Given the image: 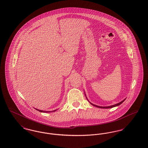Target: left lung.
I'll return each instance as SVG.
<instances>
[{
    "label": "left lung",
    "instance_id": "1",
    "mask_svg": "<svg viewBox=\"0 0 148 148\" xmlns=\"http://www.w3.org/2000/svg\"><path fill=\"white\" fill-rule=\"evenodd\" d=\"M125 100V99H124V100L121 101V102H120V103H118V104H115V105H113V106H95V105H94V104H92L91 103H90L92 105V106H96V107H98V108H99L107 109V108H113V107H115V106H119V105H120L121 104H122V103L124 101V100Z\"/></svg>",
    "mask_w": 148,
    "mask_h": 148
}]
</instances>
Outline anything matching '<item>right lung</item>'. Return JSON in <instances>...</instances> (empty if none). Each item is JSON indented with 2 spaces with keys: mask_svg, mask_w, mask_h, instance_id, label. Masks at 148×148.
Returning a JSON list of instances; mask_svg holds the SVG:
<instances>
[{
  "mask_svg": "<svg viewBox=\"0 0 148 148\" xmlns=\"http://www.w3.org/2000/svg\"><path fill=\"white\" fill-rule=\"evenodd\" d=\"M37 110H38L39 112H43V113H49L50 112H48V111H42V110H38V109H36ZM55 111H56V110H53V111H51V112H55Z\"/></svg>",
  "mask_w": 148,
  "mask_h": 148,
  "instance_id": "obj_1",
  "label": "right lung"
}]
</instances>
